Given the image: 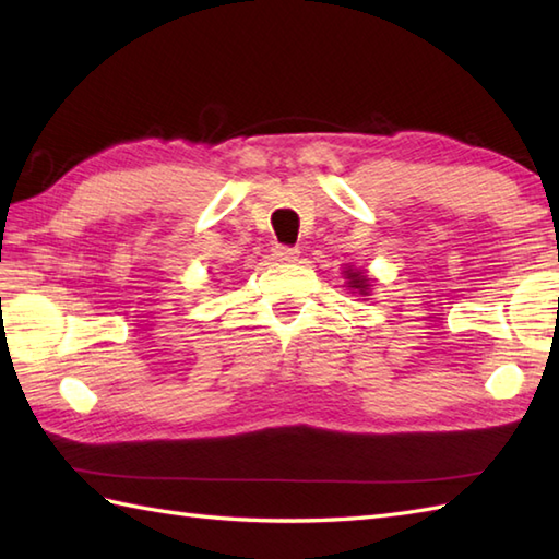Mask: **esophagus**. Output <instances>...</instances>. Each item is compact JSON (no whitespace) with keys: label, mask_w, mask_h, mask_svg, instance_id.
I'll list each match as a JSON object with an SVG mask.
<instances>
[{"label":"esophagus","mask_w":559,"mask_h":559,"mask_svg":"<svg viewBox=\"0 0 559 559\" xmlns=\"http://www.w3.org/2000/svg\"><path fill=\"white\" fill-rule=\"evenodd\" d=\"M298 254L300 252L295 247H276V249H273V259L281 261V264H290V261L298 259Z\"/></svg>","instance_id":"1"}]
</instances>
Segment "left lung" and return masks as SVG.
<instances>
[{"label": "left lung", "mask_w": 559, "mask_h": 559, "mask_svg": "<svg viewBox=\"0 0 559 559\" xmlns=\"http://www.w3.org/2000/svg\"><path fill=\"white\" fill-rule=\"evenodd\" d=\"M343 276L348 278V288L358 290L360 295H367V293H370V278H367L362 271H358V269H350V266H348L346 271H343Z\"/></svg>", "instance_id": "1"}]
</instances>
